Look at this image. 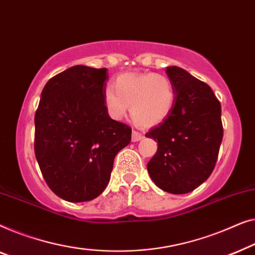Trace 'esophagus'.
<instances>
[{"instance_id": "34e87169", "label": "esophagus", "mask_w": 255, "mask_h": 255, "mask_svg": "<svg viewBox=\"0 0 255 255\" xmlns=\"http://www.w3.org/2000/svg\"><path fill=\"white\" fill-rule=\"evenodd\" d=\"M142 138H144V135H143L142 132H139L137 130H132V136H131V141L132 142L141 141Z\"/></svg>"}]
</instances>
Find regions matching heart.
Segmentation results:
<instances>
[{"label":"heart","instance_id":"1","mask_svg":"<svg viewBox=\"0 0 255 255\" xmlns=\"http://www.w3.org/2000/svg\"><path fill=\"white\" fill-rule=\"evenodd\" d=\"M112 88L104 91V103L113 119H123L130 106L132 120L139 126H155L166 119L174 105V89L162 74H121Z\"/></svg>","mask_w":255,"mask_h":255}]
</instances>
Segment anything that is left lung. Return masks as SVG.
<instances>
[{
    "label": "left lung",
    "mask_w": 255,
    "mask_h": 255,
    "mask_svg": "<svg viewBox=\"0 0 255 255\" xmlns=\"http://www.w3.org/2000/svg\"><path fill=\"white\" fill-rule=\"evenodd\" d=\"M174 89V105L146 137L158 143L146 165L160 189L186 194L207 180L217 162L223 138L221 103L209 85L178 67H167Z\"/></svg>",
    "instance_id": "obj_1"
}]
</instances>
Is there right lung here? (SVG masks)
Listing matches in <instances>:
<instances>
[{"label": "right lung", "instance_id": "right-lung-1", "mask_svg": "<svg viewBox=\"0 0 255 255\" xmlns=\"http://www.w3.org/2000/svg\"><path fill=\"white\" fill-rule=\"evenodd\" d=\"M106 68L74 66L42 89L34 116V153L48 187L61 199H96L109 184L131 128L111 119L104 103Z\"/></svg>", "mask_w": 255, "mask_h": 255}]
</instances>
